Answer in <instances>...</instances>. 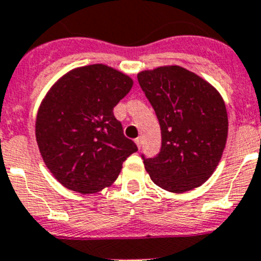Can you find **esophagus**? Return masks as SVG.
<instances>
[{
    "label": "esophagus",
    "mask_w": 261,
    "mask_h": 261,
    "mask_svg": "<svg viewBox=\"0 0 261 261\" xmlns=\"http://www.w3.org/2000/svg\"><path fill=\"white\" fill-rule=\"evenodd\" d=\"M135 142H136V145H137V146H138V149H141V146H142V137H137L135 140Z\"/></svg>",
    "instance_id": "esophagus-1"
}]
</instances>
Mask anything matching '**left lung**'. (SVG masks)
Instances as JSON below:
<instances>
[{"label": "left lung", "instance_id": "left-lung-1", "mask_svg": "<svg viewBox=\"0 0 261 261\" xmlns=\"http://www.w3.org/2000/svg\"><path fill=\"white\" fill-rule=\"evenodd\" d=\"M155 111L162 146L154 158L142 154L150 179L181 193L208 180L221 161L227 138V112L220 93L181 66H163L137 74Z\"/></svg>", "mask_w": 261, "mask_h": 261}]
</instances>
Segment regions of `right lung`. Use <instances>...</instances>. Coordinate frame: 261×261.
Returning a JSON list of instances; mask_svg holds the SVG:
<instances>
[{
    "label": "right lung",
    "mask_w": 261,
    "mask_h": 261,
    "mask_svg": "<svg viewBox=\"0 0 261 261\" xmlns=\"http://www.w3.org/2000/svg\"><path fill=\"white\" fill-rule=\"evenodd\" d=\"M132 85L128 75L94 64L69 71L48 91L36 117V141L62 186L99 192L116 180L124 161L137 151L114 115Z\"/></svg>",
    "instance_id": "add662e5"
}]
</instances>
